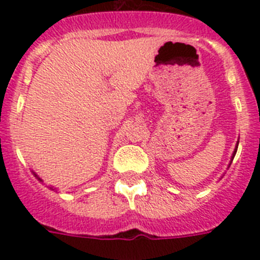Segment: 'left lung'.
I'll return each mask as SVG.
<instances>
[{
    "label": "left lung",
    "mask_w": 260,
    "mask_h": 260,
    "mask_svg": "<svg viewBox=\"0 0 260 260\" xmlns=\"http://www.w3.org/2000/svg\"><path fill=\"white\" fill-rule=\"evenodd\" d=\"M237 148H238V143H237V146H236V148H234V152H233V156H232V160H233L234 156H236V152H237Z\"/></svg>",
    "instance_id": "left-lung-1"
}]
</instances>
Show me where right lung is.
Returning <instances> with one entry per match:
<instances>
[{"label":"right lung","mask_w":260,"mask_h":260,"mask_svg":"<svg viewBox=\"0 0 260 260\" xmlns=\"http://www.w3.org/2000/svg\"><path fill=\"white\" fill-rule=\"evenodd\" d=\"M35 176H36V174H35ZM39 180H40V178H39ZM41 181V180H40ZM50 189H52V187H50Z\"/></svg>","instance_id":"right-lung-1"}]
</instances>
